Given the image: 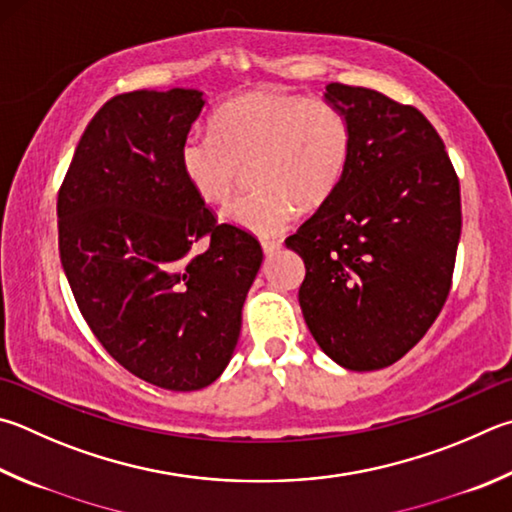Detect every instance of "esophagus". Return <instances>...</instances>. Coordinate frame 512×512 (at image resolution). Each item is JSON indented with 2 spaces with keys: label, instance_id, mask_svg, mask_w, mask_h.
Wrapping results in <instances>:
<instances>
[{
  "label": "esophagus",
  "instance_id": "34e87169",
  "mask_svg": "<svg viewBox=\"0 0 512 512\" xmlns=\"http://www.w3.org/2000/svg\"><path fill=\"white\" fill-rule=\"evenodd\" d=\"M262 248H264L266 255H271V253H275V250L282 248V239H264Z\"/></svg>",
  "mask_w": 512,
  "mask_h": 512
}]
</instances>
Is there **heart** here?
<instances>
[{
	"instance_id": "1",
	"label": "heart",
	"mask_w": 512,
	"mask_h": 512,
	"mask_svg": "<svg viewBox=\"0 0 512 512\" xmlns=\"http://www.w3.org/2000/svg\"><path fill=\"white\" fill-rule=\"evenodd\" d=\"M353 127L345 111L324 100L277 89L248 91L221 105L212 134L181 143V170L201 201L224 206L250 165L255 190L226 210L232 226L275 235L297 206L320 208L345 181Z\"/></svg>"
}]
</instances>
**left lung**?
Here are the masks:
<instances>
[{"label": "left lung", "mask_w": 512, "mask_h": 512, "mask_svg": "<svg viewBox=\"0 0 512 512\" xmlns=\"http://www.w3.org/2000/svg\"><path fill=\"white\" fill-rule=\"evenodd\" d=\"M353 152L345 181L286 246L306 266V327L338 365H394L439 318L461 237L459 176L441 136L412 105L331 82Z\"/></svg>", "instance_id": "left-lung-1"}]
</instances>
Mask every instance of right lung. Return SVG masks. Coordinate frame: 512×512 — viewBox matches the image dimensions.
Returning a JSON list of instances; mask_svg holds the SVG:
<instances>
[{
	"label": "right lung",
	"mask_w": 512,
	"mask_h": 512,
	"mask_svg": "<svg viewBox=\"0 0 512 512\" xmlns=\"http://www.w3.org/2000/svg\"><path fill=\"white\" fill-rule=\"evenodd\" d=\"M201 107L194 89L107 100L58 192L60 262L82 318L118 365L172 392L226 369L264 259L255 235L219 224L181 170Z\"/></svg>",
	"instance_id": "right-lung-1"
}]
</instances>
